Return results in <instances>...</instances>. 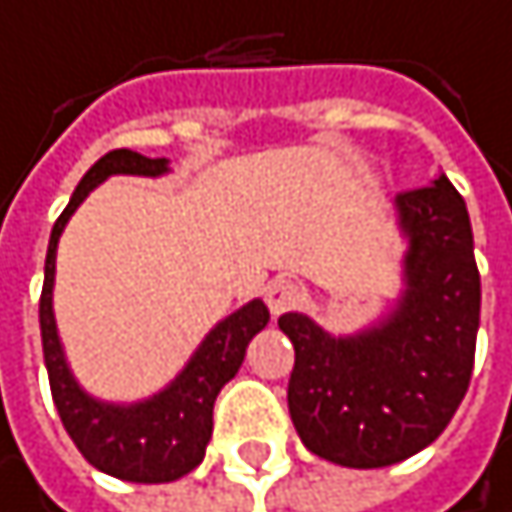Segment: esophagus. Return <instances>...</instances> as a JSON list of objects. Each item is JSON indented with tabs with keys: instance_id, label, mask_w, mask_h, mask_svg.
<instances>
[{
	"instance_id": "esophagus-1",
	"label": "esophagus",
	"mask_w": 512,
	"mask_h": 512,
	"mask_svg": "<svg viewBox=\"0 0 512 512\" xmlns=\"http://www.w3.org/2000/svg\"><path fill=\"white\" fill-rule=\"evenodd\" d=\"M303 300V288L291 279H273L267 285V306L273 315H282L288 309H294Z\"/></svg>"
}]
</instances>
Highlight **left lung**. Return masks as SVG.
<instances>
[{"label": "left lung", "mask_w": 512, "mask_h": 512, "mask_svg": "<svg viewBox=\"0 0 512 512\" xmlns=\"http://www.w3.org/2000/svg\"><path fill=\"white\" fill-rule=\"evenodd\" d=\"M408 236L396 312L333 339L306 315H282L294 345L288 408L303 444L345 468H384L429 447L462 405L480 327V270L462 194L447 176L396 194Z\"/></svg>", "instance_id": "left-lung-1"}]
</instances>
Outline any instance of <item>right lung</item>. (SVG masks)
I'll return each mask as SVG.
<instances>
[{
    "label": "right lung",
    "instance_id": "obj_1",
    "mask_svg": "<svg viewBox=\"0 0 512 512\" xmlns=\"http://www.w3.org/2000/svg\"><path fill=\"white\" fill-rule=\"evenodd\" d=\"M167 170V158H146L131 149H113L98 158L80 185L74 188L68 206L53 224L47 261H44V288L38 300L44 366L50 378V393L59 411V420L83 459L98 471L131 480V483H170L194 471L203 462L206 444L212 438V405L221 387L239 372L245 348L254 333H261L270 321V312L261 300H251L230 318H224L188 360L182 375L161 390L158 396L137 405H104L86 396L68 372L62 345L53 321V270H56V242L83 203V197L113 173L158 176Z\"/></svg>",
    "mask_w": 512,
    "mask_h": 512
}]
</instances>
